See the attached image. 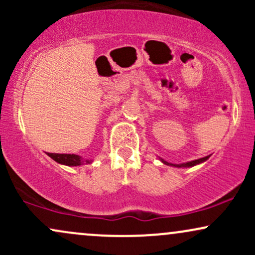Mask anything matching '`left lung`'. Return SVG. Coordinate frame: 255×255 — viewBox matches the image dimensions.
I'll return each instance as SVG.
<instances>
[{"instance_id": "left-lung-1", "label": "left lung", "mask_w": 255, "mask_h": 255, "mask_svg": "<svg viewBox=\"0 0 255 255\" xmlns=\"http://www.w3.org/2000/svg\"><path fill=\"white\" fill-rule=\"evenodd\" d=\"M210 158V156H206L204 158H199V159H195V160H191V162H187V163H182V164H172V163H168L166 160L162 159V158H159L160 162L163 163V164L165 165H170V166H176V168H191V166H194L197 164H200V163H204L205 160H207Z\"/></svg>"}]
</instances>
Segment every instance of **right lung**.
<instances>
[{
    "label": "right lung",
    "mask_w": 255,
    "mask_h": 255,
    "mask_svg": "<svg viewBox=\"0 0 255 255\" xmlns=\"http://www.w3.org/2000/svg\"><path fill=\"white\" fill-rule=\"evenodd\" d=\"M49 157L52 158L55 162L60 164L68 165V166H79L91 163L90 159H84L83 157L78 154H69V153H46Z\"/></svg>",
    "instance_id": "obj_1"
}]
</instances>
